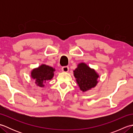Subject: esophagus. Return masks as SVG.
Here are the masks:
<instances>
[{"instance_id": "34e87169", "label": "esophagus", "mask_w": 133, "mask_h": 133, "mask_svg": "<svg viewBox=\"0 0 133 133\" xmlns=\"http://www.w3.org/2000/svg\"><path fill=\"white\" fill-rule=\"evenodd\" d=\"M69 70V67L68 66H64L62 68V71L64 72H67Z\"/></svg>"}]
</instances>
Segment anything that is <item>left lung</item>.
<instances>
[{
  "label": "left lung",
  "instance_id": "obj_1",
  "mask_svg": "<svg viewBox=\"0 0 133 133\" xmlns=\"http://www.w3.org/2000/svg\"><path fill=\"white\" fill-rule=\"evenodd\" d=\"M73 72L79 87L83 92L94 88L98 83L99 75L94 69L83 62L79 63Z\"/></svg>",
  "mask_w": 133,
  "mask_h": 133
}]
</instances>
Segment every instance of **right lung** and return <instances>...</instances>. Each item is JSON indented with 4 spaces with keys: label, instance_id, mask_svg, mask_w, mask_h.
Wrapping results in <instances>:
<instances>
[{
    "label": "right lung",
    "instance_id": "obj_1",
    "mask_svg": "<svg viewBox=\"0 0 133 133\" xmlns=\"http://www.w3.org/2000/svg\"><path fill=\"white\" fill-rule=\"evenodd\" d=\"M55 68L45 64H42L38 67L32 70L31 77L35 81L36 86L44 87L48 81L51 80L54 76Z\"/></svg>",
    "mask_w": 133,
    "mask_h": 133
}]
</instances>
